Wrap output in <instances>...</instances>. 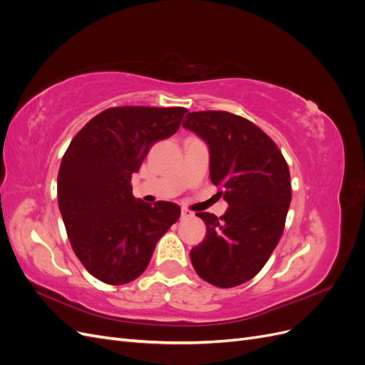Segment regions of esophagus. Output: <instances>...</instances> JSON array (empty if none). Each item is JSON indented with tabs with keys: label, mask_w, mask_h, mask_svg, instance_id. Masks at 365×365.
Here are the masks:
<instances>
[{
	"label": "esophagus",
	"mask_w": 365,
	"mask_h": 365,
	"mask_svg": "<svg viewBox=\"0 0 365 365\" xmlns=\"http://www.w3.org/2000/svg\"><path fill=\"white\" fill-rule=\"evenodd\" d=\"M195 215L190 212V210L189 208H182L181 210V217L182 219H190V217H193Z\"/></svg>",
	"instance_id": "esophagus-1"
}]
</instances>
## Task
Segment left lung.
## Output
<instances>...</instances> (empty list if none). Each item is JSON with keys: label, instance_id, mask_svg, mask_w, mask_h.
I'll use <instances>...</instances> for the list:
<instances>
[{"label": "left lung", "instance_id": "1", "mask_svg": "<svg viewBox=\"0 0 365 365\" xmlns=\"http://www.w3.org/2000/svg\"><path fill=\"white\" fill-rule=\"evenodd\" d=\"M182 126L205 140L210 178L228 202L224 216L196 213L205 239L190 251L193 268L217 288L251 280L282 237L291 204V173L280 149L252 121L227 111L185 115Z\"/></svg>", "mask_w": 365, "mask_h": 365}]
</instances>
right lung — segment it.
<instances>
[{
  "label": "right lung",
  "mask_w": 365,
  "mask_h": 365,
  "mask_svg": "<svg viewBox=\"0 0 365 365\" xmlns=\"http://www.w3.org/2000/svg\"><path fill=\"white\" fill-rule=\"evenodd\" d=\"M185 113L181 106L108 108L63 153L58 201L65 230L77 259L103 283L140 277L158 239L181 215L173 202L135 200L130 178L149 149L180 129Z\"/></svg>",
  "instance_id": "add662e5"
}]
</instances>
